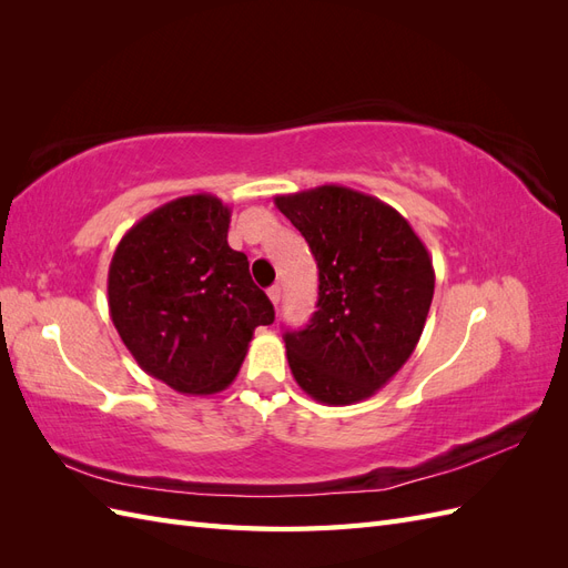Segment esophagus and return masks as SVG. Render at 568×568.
I'll use <instances>...</instances> for the list:
<instances>
[{"instance_id":"34e87169","label":"esophagus","mask_w":568,"mask_h":568,"mask_svg":"<svg viewBox=\"0 0 568 568\" xmlns=\"http://www.w3.org/2000/svg\"><path fill=\"white\" fill-rule=\"evenodd\" d=\"M267 296H270L272 305H274V307H277V305H280V298H282V286H280V284H274V286H270V288H267Z\"/></svg>"}]
</instances>
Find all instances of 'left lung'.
Instances as JSON below:
<instances>
[{"label": "left lung", "instance_id": "left-lung-1", "mask_svg": "<svg viewBox=\"0 0 568 568\" xmlns=\"http://www.w3.org/2000/svg\"><path fill=\"white\" fill-rule=\"evenodd\" d=\"M320 267L317 313L286 332L296 384L324 405L367 400L398 372L424 332L434 263L409 222L341 184L274 196Z\"/></svg>", "mask_w": 568, "mask_h": 568}]
</instances>
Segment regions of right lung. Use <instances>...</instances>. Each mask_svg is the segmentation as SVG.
<instances>
[{
    "label": "right lung",
    "mask_w": 568,
    "mask_h": 568,
    "mask_svg": "<svg viewBox=\"0 0 568 568\" xmlns=\"http://www.w3.org/2000/svg\"><path fill=\"white\" fill-rule=\"evenodd\" d=\"M232 209L213 194L180 196L132 225L111 257L109 311L146 374L178 393L225 390L255 326L274 307L230 248Z\"/></svg>",
    "instance_id": "right-lung-1"
}]
</instances>
